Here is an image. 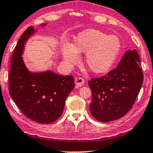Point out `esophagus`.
<instances>
[{"label":"esophagus","mask_w":153,"mask_h":153,"mask_svg":"<svg viewBox=\"0 0 153 153\" xmlns=\"http://www.w3.org/2000/svg\"><path fill=\"white\" fill-rule=\"evenodd\" d=\"M84 79L82 78V77H76L75 78V84H76V87H81L84 85Z\"/></svg>","instance_id":"1"}]
</instances>
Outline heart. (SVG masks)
<instances>
[{"label": "heart", "mask_w": 153, "mask_h": 153, "mask_svg": "<svg viewBox=\"0 0 153 153\" xmlns=\"http://www.w3.org/2000/svg\"><path fill=\"white\" fill-rule=\"evenodd\" d=\"M120 49L121 42L117 36L88 29L79 33L70 46H63L62 56L66 62L72 65L77 62L79 53H86V66L93 72L101 74L112 66Z\"/></svg>", "instance_id": "b5f03b06"}]
</instances>
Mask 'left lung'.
I'll return each mask as SVG.
<instances>
[{
  "label": "left lung",
  "instance_id": "8db88e82",
  "mask_svg": "<svg viewBox=\"0 0 153 153\" xmlns=\"http://www.w3.org/2000/svg\"><path fill=\"white\" fill-rule=\"evenodd\" d=\"M140 58L135 49L128 50L117 67L99 78L88 81L92 101L90 112L102 122L122 117L135 103L143 83Z\"/></svg>",
  "mask_w": 153,
  "mask_h": 153
}]
</instances>
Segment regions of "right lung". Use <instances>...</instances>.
<instances>
[{
    "instance_id": "add662e5",
    "label": "right lung",
    "mask_w": 153,
    "mask_h": 153,
    "mask_svg": "<svg viewBox=\"0 0 153 153\" xmlns=\"http://www.w3.org/2000/svg\"><path fill=\"white\" fill-rule=\"evenodd\" d=\"M46 23L41 25L45 27ZM36 30L29 27L17 42L11 57L9 92L22 113L40 124H50L62 115L65 100L75 86L72 76L51 71H29L22 58L25 45Z\"/></svg>"
}]
</instances>
